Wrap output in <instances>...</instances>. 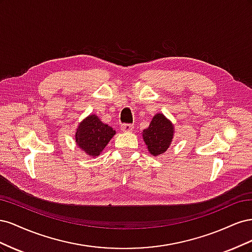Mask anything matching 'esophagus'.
Returning <instances> with one entry per match:
<instances>
[{"mask_svg": "<svg viewBox=\"0 0 252 252\" xmlns=\"http://www.w3.org/2000/svg\"><path fill=\"white\" fill-rule=\"evenodd\" d=\"M121 130L123 132H131L133 130V125L131 124H123L121 126Z\"/></svg>", "mask_w": 252, "mask_h": 252, "instance_id": "34e87169", "label": "esophagus"}]
</instances>
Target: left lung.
Masks as SVG:
<instances>
[{
	"instance_id": "1",
	"label": "left lung",
	"mask_w": 252,
	"mask_h": 252,
	"mask_svg": "<svg viewBox=\"0 0 252 252\" xmlns=\"http://www.w3.org/2000/svg\"><path fill=\"white\" fill-rule=\"evenodd\" d=\"M142 135L149 154L154 157L161 156L172 143L174 125L163 113H157L152 118L149 127L144 129Z\"/></svg>"
}]
</instances>
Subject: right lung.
Instances as JSON below:
<instances>
[{
    "instance_id": "add662e5",
    "label": "right lung",
    "mask_w": 252,
    "mask_h": 252,
    "mask_svg": "<svg viewBox=\"0 0 252 252\" xmlns=\"http://www.w3.org/2000/svg\"><path fill=\"white\" fill-rule=\"evenodd\" d=\"M116 134V130L104 124L96 114H89L79 123L75 129V143L79 148L90 158H96L102 154L109 141Z\"/></svg>"
}]
</instances>
